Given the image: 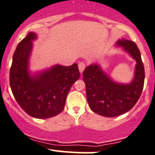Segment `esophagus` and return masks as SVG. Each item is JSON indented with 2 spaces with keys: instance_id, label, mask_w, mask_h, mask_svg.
Returning <instances> with one entry per match:
<instances>
[{
  "instance_id": "34e87169",
  "label": "esophagus",
  "mask_w": 155,
  "mask_h": 155,
  "mask_svg": "<svg viewBox=\"0 0 155 155\" xmlns=\"http://www.w3.org/2000/svg\"><path fill=\"white\" fill-rule=\"evenodd\" d=\"M78 68H79V71L81 72V74H82L84 68H85V63L83 62H79V64H78Z\"/></svg>"
}]
</instances>
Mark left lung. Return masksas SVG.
<instances>
[{"instance_id":"8db88e82","label":"left lung","mask_w":155,"mask_h":155,"mask_svg":"<svg viewBox=\"0 0 155 155\" xmlns=\"http://www.w3.org/2000/svg\"><path fill=\"white\" fill-rule=\"evenodd\" d=\"M115 46L136 61L134 75L130 83L124 84L113 80L98 63L87 66L83 72L88 105L93 112L113 117L130 111L139 100L145 81V70L141 54L134 42L119 39Z\"/></svg>"}]
</instances>
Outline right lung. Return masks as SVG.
Instances as JSON below:
<instances>
[{
    "instance_id": "obj_1",
    "label": "right lung",
    "mask_w": 155,
    "mask_h": 155,
    "mask_svg": "<svg viewBox=\"0 0 155 155\" xmlns=\"http://www.w3.org/2000/svg\"><path fill=\"white\" fill-rule=\"evenodd\" d=\"M37 39V34L31 31L18 44L10 68V84L16 102L28 115L46 119L62 112L67 95L79 79L80 72L77 63L70 66L57 64L31 71L33 41Z\"/></svg>"
}]
</instances>
